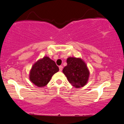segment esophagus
I'll use <instances>...</instances> for the list:
<instances>
[{"label": "esophagus", "instance_id": "1", "mask_svg": "<svg viewBox=\"0 0 124 124\" xmlns=\"http://www.w3.org/2000/svg\"><path fill=\"white\" fill-rule=\"evenodd\" d=\"M62 68H63V67H62V65L59 66V70H60V71H62Z\"/></svg>", "mask_w": 124, "mask_h": 124}]
</instances>
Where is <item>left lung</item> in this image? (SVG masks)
Segmentation results:
<instances>
[{"label":"left lung","mask_w":124,"mask_h":124,"mask_svg":"<svg viewBox=\"0 0 124 124\" xmlns=\"http://www.w3.org/2000/svg\"><path fill=\"white\" fill-rule=\"evenodd\" d=\"M67 65L62 72L69 83L76 88L85 86L89 80L90 72L85 62L81 58L69 57L67 60Z\"/></svg>","instance_id":"1"}]
</instances>
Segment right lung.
Instances as JSON below:
<instances>
[{"instance_id":"1","label":"right lung","mask_w":124,"mask_h":124,"mask_svg":"<svg viewBox=\"0 0 124 124\" xmlns=\"http://www.w3.org/2000/svg\"><path fill=\"white\" fill-rule=\"evenodd\" d=\"M59 70L55 62L49 57L45 56L39 59L32 66L29 72L30 81L38 87H44Z\"/></svg>"}]
</instances>
